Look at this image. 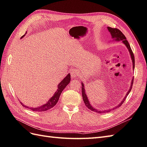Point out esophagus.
<instances>
[{"label":"esophagus","instance_id":"1","mask_svg":"<svg viewBox=\"0 0 147 147\" xmlns=\"http://www.w3.org/2000/svg\"><path fill=\"white\" fill-rule=\"evenodd\" d=\"M79 70L76 68V67H73V68L71 70V75L72 78L76 77L79 74Z\"/></svg>","mask_w":147,"mask_h":147}]
</instances>
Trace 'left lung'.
Here are the masks:
<instances>
[{
  "label": "left lung",
  "instance_id": "left-lung-1",
  "mask_svg": "<svg viewBox=\"0 0 147 147\" xmlns=\"http://www.w3.org/2000/svg\"><path fill=\"white\" fill-rule=\"evenodd\" d=\"M109 31L111 33V35H112V37L113 38H115L116 40H122L123 41V43L125 45V46L127 47L128 50H129L130 53V55H131V59H132V62H133V67L134 69L135 67V58H134V53L132 51V50H131V49L130 48V45L129 43V42H128V41L126 40V37L125 36V35H124L122 32L120 30L117 29V28H111V27H107ZM134 83V80H132V81H131V87L129 89V91H128L127 94H126L125 97H124L123 99L122 100V101L121 102V103H120L118 106L115 107V108H117L118 107L122 106V104L123 103L124 101H125V100L126 99L127 96L129 95V92H130L131 89V86H132V84ZM82 99H83V100H84V102L86 105V106L89 109H90L92 111H94L96 112H98V113H106V112H109L111 111V110H109V111H97L96 110V109L93 108L91 105L90 104L89 100L88 99V97H87V96H86V94L85 92V89L84 88V85L82 83ZM115 109V108H114Z\"/></svg>",
  "mask_w": 147,
  "mask_h": 147
}]
</instances>
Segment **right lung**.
Instances as JSON below:
<instances>
[{
    "mask_svg": "<svg viewBox=\"0 0 147 147\" xmlns=\"http://www.w3.org/2000/svg\"><path fill=\"white\" fill-rule=\"evenodd\" d=\"M24 35H23L22 37H24ZM70 80H71V76H70L69 74H68L66 76V77L65 79H64V80H63V81L61 82H60L59 85L58 86V89H57V91H56V92L55 93L54 96H53L51 98L48 100V102H47V104L43 105V106H41L39 107L31 108V107H29L28 106H24V105L22 104V102H20V103L24 107L27 108V109H30L32 110L33 111H36V112H38L46 111L50 109L53 107L55 106V105L57 104L58 101L59 100V96H60V95H61L63 90L65 89L66 88V86L69 83Z\"/></svg>",
    "mask_w": 147,
    "mask_h": 147,
    "instance_id": "1",
    "label": "right lung"
}]
</instances>
